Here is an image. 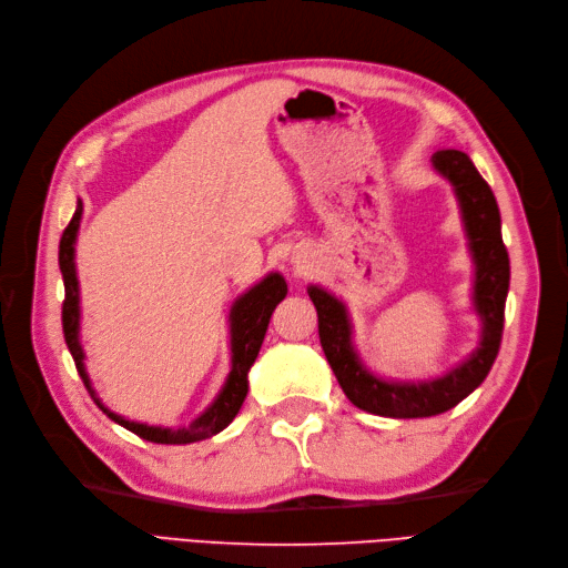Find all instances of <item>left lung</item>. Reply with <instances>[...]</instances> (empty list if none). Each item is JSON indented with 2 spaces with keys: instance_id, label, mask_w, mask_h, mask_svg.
<instances>
[{
  "instance_id": "1",
  "label": "left lung",
  "mask_w": 568,
  "mask_h": 568,
  "mask_svg": "<svg viewBox=\"0 0 568 568\" xmlns=\"http://www.w3.org/2000/svg\"><path fill=\"white\" fill-rule=\"evenodd\" d=\"M434 168L455 186L467 227L469 248L476 263L474 305L484 322L480 348L448 372L440 379L419 384H388L376 379L359 363L351 343V322L341 301L326 294L320 286H311L307 294L317 307V326L322 351L329 359L336 379L346 398L365 412L393 419L434 417L448 412L457 403L484 384L497 353L505 329V301L509 291V255L503 242L500 209L488 182L478 175L467 153L457 149H440L434 153Z\"/></svg>"
}]
</instances>
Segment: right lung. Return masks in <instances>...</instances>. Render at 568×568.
Instances as JSON below:
<instances>
[{
	"label": "right lung",
	"instance_id": "obj_1",
	"mask_svg": "<svg viewBox=\"0 0 568 568\" xmlns=\"http://www.w3.org/2000/svg\"><path fill=\"white\" fill-rule=\"evenodd\" d=\"M80 215H82V203H78V209L73 213V220L68 222V227L63 230L61 244H59V267L63 274V288H65V298H63V311H61V322H63V336H65V346L71 351L80 379L84 388L90 390L94 403L106 412V415L125 426L128 432L136 434L144 440L151 443H163V445H186L194 440L211 438L220 434L222 428L230 426L232 419L236 417V412L242 409L246 393H248V369L255 363L257 351L263 346V338L267 332L270 317L277 307L280 301L286 296V282L282 274L272 272L267 277L255 284L248 294L239 298L232 307V372L227 376L225 388L220 390L215 403L203 412L199 419H194L186 428H161V426H146V424H136L130 419H123L115 412L106 409L101 405V400L94 395L90 376L84 372L82 365V348L78 341V324H80V296H78V277H75V236L80 227Z\"/></svg>",
	"mask_w": 568,
	"mask_h": 568
}]
</instances>
